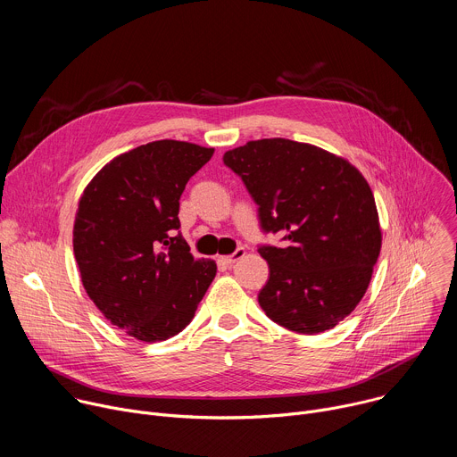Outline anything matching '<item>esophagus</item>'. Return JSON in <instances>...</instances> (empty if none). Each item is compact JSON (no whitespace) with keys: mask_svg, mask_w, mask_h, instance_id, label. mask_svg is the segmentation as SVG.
I'll list each match as a JSON object with an SVG mask.
<instances>
[{"mask_svg":"<svg viewBox=\"0 0 457 457\" xmlns=\"http://www.w3.org/2000/svg\"><path fill=\"white\" fill-rule=\"evenodd\" d=\"M244 254H245V249H244V247H237L233 254H228V256H217V264H219V266H226V268H229V266H233V264L237 262V260H240Z\"/></svg>","mask_w":457,"mask_h":457,"instance_id":"obj_1","label":"esophagus"}]
</instances>
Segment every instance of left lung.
Listing matches in <instances>:
<instances>
[{"mask_svg":"<svg viewBox=\"0 0 457 457\" xmlns=\"http://www.w3.org/2000/svg\"><path fill=\"white\" fill-rule=\"evenodd\" d=\"M258 206L260 229L282 233L260 244L270 280L258 303L282 328L333 329L363 298L381 249L374 195L345 159L289 139H260L224 154Z\"/></svg>","mask_w":457,"mask_h":457,"instance_id":"obj_1","label":"left lung"}]
</instances>
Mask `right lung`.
<instances>
[{"label":"right lung","instance_id":"right-lung-1","mask_svg":"<svg viewBox=\"0 0 457 457\" xmlns=\"http://www.w3.org/2000/svg\"><path fill=\"white\" fill-rule=\"evenodd\" d=\"M213 152L154 141L110 161L83 191L74 224L83 286L137 340L180 333L217 275L213 260L193 258L179 231L180 195Z\"/></svg>","mask_w":457,"mask_h":457}]
</instances>
